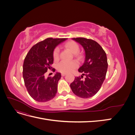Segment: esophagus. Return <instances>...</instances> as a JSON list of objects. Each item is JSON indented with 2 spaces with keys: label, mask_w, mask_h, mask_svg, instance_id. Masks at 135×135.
<instances>
[{
  "label": "esophagus",
  "mask_w": 135,
  "mask_h": 135,
  "mask_svg": "<svg viewBox=\"0 0 135 135\" xmlns=\"http://www.w3.org/2000/svg\"><path fill=\"white\" fill-rule=\"evenodd\" d=\"M61 75L62 76H64L65 75H66V74H65V73H62V74H61Z\"/></svg>",
  "instance_id": "34e87169"
}]
</instances>
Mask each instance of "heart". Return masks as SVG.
<instances>
[{"label": "heart", "mask_w": 135, "mask_h": 135, "mask_svg": "<svg viewBox=\"0 0 135 135\" xmlns=\"http://www.w3.org/2000/svg\"><path fill=\"white\" fill-rule=\"evenodd\" d=\"M65 47L70 51L73 54H75L79 51V46L76 43L73 41H70L66 43L65 45ZM54 59L55 60H58L60 57V50L58 48H56L54 51ZM78 67V64L75 61H71V62H66L62 61L57 64V70L63 73H70L73 70Z\"/></svg>", "instance_id": "heart-1"}]
</instances>
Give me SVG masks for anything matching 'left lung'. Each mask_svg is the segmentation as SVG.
<instances>
[{"instance_id":"left-lung-1","label":"left lung","mask_w":135,"mask_h":135,"mask_svg":"<svg viewBox=\"0 0 135 135\" xmlns=\"http://www.w3.org/2000/svg\"><path fill=\"white\" fill-rule=\"evenodd\" d=\"M80 44L85 51V61L78 71L86 76L75 77L70 84L73 92L81 98L87 99L95 95L100 90L105 79L108 69L107 54L100 45L92 39L73 38Z\"/></svg>"}]
</instances>
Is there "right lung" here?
<instances>
[{
  "instance_id": "1",
  "label": "right lung",
  "mask_w": 135,
  "mask_h": 135,
  "mask_svg": "<svg viewBox=\"0 0 135 135\" xmlns=\"http://www.w3.org/2000/svg\"><path fill=\"white\" fill-rule=\"evenodd\" d=\"M66 38H48L32 46L27 53L23 65V78L30 96L36 101L46 102L55 97L61 75L56 73L47 78L44 74L54 62V51ZM52 70L55 72V69Z\"/></svg>"
}]
</instances>
